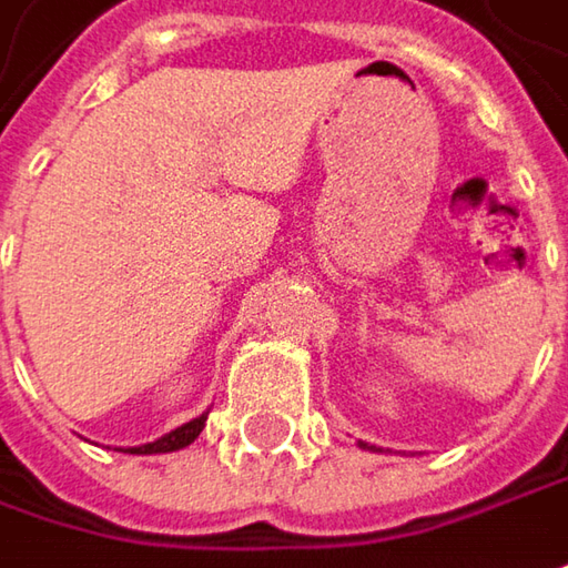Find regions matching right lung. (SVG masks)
I'll list each match as a JSON object with an SVG mask.
<instances>
[{
  "mask_svg": "<svg viewBox=\"0 0 568 568\" xmlns=\"http://www.w3.org/2000/svg\"><path fill=\"white\" fill-rule=\"evenodd\" d=\"M204 422H207V415H201V418L187 422V425H182V428L169 432L165 438L153 440V444H143V447H130V454H169V450H182V447H187L191 440L201 435Z\"/></svg>",
  "mask_w": 568,
  "mask_h": 568,
  "instance_id": "obj_1",
  "label": "right lung"
}]
</instances>
